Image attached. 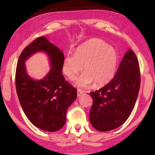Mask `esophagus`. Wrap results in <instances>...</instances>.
Segmentation results:
<instances>
[{
    "label": "esophagus",
    "mask_w": 155,
    "mask_h": 155,
    "mask_svg": "<svg viewBox=\"0 0 155 155\" xmlns=\"http://www.w3.org/2000/svg\"><path fill=\"white\" fill-rule=\"evenodd\" d=\"M83 93V92L82 91H81V90H77V96H80L82 95Z\"/></svg>",
    "instance_id": "obj_1"
}]
</instances>
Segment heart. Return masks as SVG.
<instances>
[{
    "mask_svg": "<svg viewBox=\"0 0 155 155\" xmlns=\"http://www.w3.org/2000/svg\"><path fill=\"white\" fill-rule=\"evenodd\" d=\"M118 55L115 49L98 38L89 40L77 48L75 54H68L64 61V72L70 80H74L82 71L77 81L80 87H88L94 83L99 87L107 84L116 72Z\"/></svg>",
    "mask_w": 155,
    "mask_h": 155,
    "instance_id": "b5f03b06",
    "label": "heart"
}]
</instances>
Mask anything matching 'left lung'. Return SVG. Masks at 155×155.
<instances>
[{"label":"left lung","instance_id":"1","mask_svg":"<svg viewBox=\"0 0 155 155\" xmlns=\"http://www.w3.org/2000/svg\"><path fill=\"white\" fill-rule=\"evenodd\" d=\"M140 65L135 54L126 52L113 79L90 92L93 104L90 121L96 130L106 132L124 124L132 112L140 88Z\"/></svg>","mask_w":155,"mask_h":155}]
</instances>
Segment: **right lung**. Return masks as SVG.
<instances>
[{"mask_svg":"<svg viewBox=\"0 0 155 155\" xmlns=\"http://www.w3.org/2000/svg\"><path fill=\"white\" fill-rule=\"evenodd\" d=\"M48 54L51 69L41 80L31 79L25 71L24 61L35 52ZM63 52L46 37H40L23 50L15 71V88L26 116L41 130L54 132L64 127L66 111L77 98V90L65 81L62 74Z\"/></svg>","mask_w":155,"mask_h":155,"instance_id":"right-lung-1","label":"right lung"}]
</instances>
